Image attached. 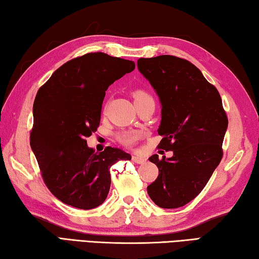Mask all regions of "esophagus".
I'll return each mask as SVG.
<instances>
[{"mask_svg": "<svg viewBox=\"0 0 259 259\" xmlns=\"http://www.w3.org/2000/svg\"><path fill=\"white\" fill-rule=\"evenodd\" d=\"M132 160H133L135 163H139V164H142L146 161L145 158L140 157V155H133V157H132Z\"/></svg>", "mask_w": 259, "mask_h": 259, "instance_id": "34e87169", "label": "esophagus"}]
</instances>
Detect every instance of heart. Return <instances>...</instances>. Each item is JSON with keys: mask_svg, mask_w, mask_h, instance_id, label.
Here are the masks:
<instances>
[{"mask_svg": "<svg viewBox=\"0 0 259 259\" xmlns=\"http://www.w3.org/2000/svg\"><path fill=\"white\" fill-rule=\"evenodd\" d=\"M132 97H133V99H134L136 105L140 104L141 101H143L145 99L152 98L150 94H148L146 91L141 90V89L135 90L133 94H132ZM136 138H138V134H136L135 132H124V133H120L118 136H117V139H118L119 142L123 143L124 145H131L136 140Z\"/></svg>", "mask_w": 259, "mask_h": 259, "instance_id": "b5f03b06", "label": "heart"}]
</instances>
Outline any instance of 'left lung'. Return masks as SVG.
<instances>
[{"label": "left lung", "mask_w": 259, "mask_h": 259, "mask_svg": "<svg viewBox=\"0 0 259 259\" xmlns=\"http://www.w3.org/2000/svg\"><path fill=\"white\" fill-rule=\"evenodd\" d=\"M138 66L162 106L158 149L174 152L168 159H159L158 154L149 158L157 164L159 176L148 186V194L160 207H182L202 192L223 157L228 117L221 96L184 58H140Z\"/></svg>", "instance_id": "obj_1"}]
</instances>
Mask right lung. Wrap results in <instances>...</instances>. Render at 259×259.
Wrapping results in <instances>:
<instances>
[{"mask_svg": "<svg viewBox=\"0 0 259 259\" xmlns=\"http://www.w3.org/2000/svg\"><path fill=\"white\" fill-rule=\"evenodd\" d=\"M135 69L133 61L88 53L66 62L42 84L33 101L30 146L47 188L61 202L91 209L105 202L110 168L131 155L117 148L96 152L87 138L100 124L106 90Z\"/></svg>", "mask_w": 259, "mask_h": 259, "instance_id": "add662e5", "label": "right lung"}]
</instances>
